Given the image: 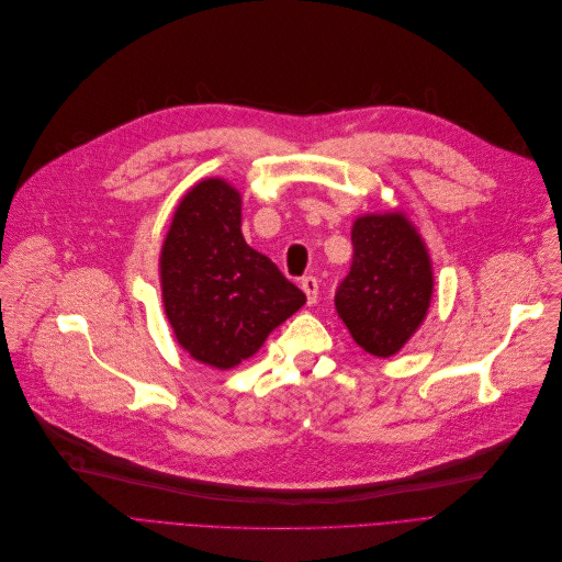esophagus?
<instances>
[{
    "mask_svg": "<svg viewBox=\"0 0 562 562\" xmlns=\"http://www.w3.org/2000/svg\"><path fill=\"white\" fill-rule=\"evenodd\" d=\"M317 279L315 277H304L302 279V290L306 292V302H308V306H313L315 302H317Z\"/></svg>",
    "mask_w": 562,
    "mask_h": 562,
    "instance_id": "34e87169",
    "label": "esophagus"
}]
</instances>
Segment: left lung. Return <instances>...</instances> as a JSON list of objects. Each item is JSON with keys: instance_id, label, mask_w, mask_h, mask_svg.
<instances>
[{"instance_id": "left-lung-1", "label": "left lung", "mask_w": 562, "mask_h": 562, "mask_svg": "<svg viewBox=\"0 0 562 562\" xmlns=\"http://www.w3.org/2000/svg\"><path fill=\"white\" fill-rule=\"evenodd\" d=\"M352 267L336 290L338 317L368 355L393 357L432 300V262L405 212L363 215L352 226Z\"/></svg>"}]
</instances>
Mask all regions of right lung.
<instances>
[{"mask_svg": "<svg viewBox=\"0 0 562 562\" xmlns=\"http://www.w3.org/2000/svg\"><path fill=\"white\" fill-rule=\"evenodd\" d=\"M159 285L178 345L228 370L306 304V295L243 237V196L224 178L187 192L159 254Z\"/></svg>", "mask_w": 562, "mask_h": 562, "instance_id": "add662e5", "label": "right lung"}]
</instances>
